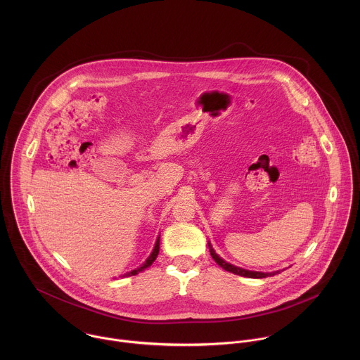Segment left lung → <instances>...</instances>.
Here are the masks:
<instances>
[{"label":"left lung","instance_id":"obj_1","mask_svg":"<svg viewBox=\"0 0 360 360\" xmlns=\"http://www.w3.org/2000/svg\"><path fill=\"white\" fill-rule=\"evenodd\" d=\"M207 245H209V252H210V255L213 257V260H214L220 267H223L224 270H227V271H230V273H234V274H238V276H243V277H250V278H264V277H267V276H274L276 273H278V271H273V273L251 271V270H245V269L237 267V266H234V264H231V263H227L226 260H223L221 257H219V255L214 252V250L212 248L210 244H207Z\"/></svg>","mask_w":360,"mask_h":360}]
</instances>
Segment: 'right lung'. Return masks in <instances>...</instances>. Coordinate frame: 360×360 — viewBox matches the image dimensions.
<instances>
[{
	"label": "right lung",
	"instance_id": "1",
	"mask_svg": "<svg viewBox=\"0 0 360 360\" xmlns=\"http://www.w3.org/2000/svg\"><path fill=\"white\" fill-rule=\"evenodd\" d=\"M158 254H159V237H158V240H156V243H155L154 250H153L151 255L147 257V260H146L140 267H137V269H134V270H131V271L126 273L124 276H126V277H127V276H136V274H139L140 271H143L144 269L150 267V266L154 263V260L156 259V257H158Z\"/></svg>",
	"mask_w": 360,
	"mask_h": 360
}]
</instances>
